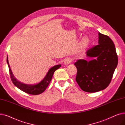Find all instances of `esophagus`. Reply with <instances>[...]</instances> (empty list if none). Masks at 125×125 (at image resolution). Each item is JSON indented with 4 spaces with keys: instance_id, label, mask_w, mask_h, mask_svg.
Returning <instances> with one entry per match:
<instances>
[{
    "instance_id": "34e87169",
    "label": "esophagus",
    "mask_w": 125,
    "mask_h": 125,
    "mask_svg": "<svg viewBox=\"0 0 125 125\" xmlns=\"http://www.w3.org/2000/svg\"><path fill=\"white\" fill-rule=\"evenodd\" d=\"M71 62V59L69 58H66L64 61V64L65 65H68Z\"/></svg>"
}]
</instances>
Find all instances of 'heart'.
Returning <instances> with one entry per match:
<instances>
[{
  "mask_svg": "<svg viewBox=\"0 0 125 125\" xmlns=\"http://www.w3.org/2000/svg\"><path fill=\"white\" fill-rule=\"evenodd\" d=\"M90 41L89 38L87 36L83 37L80 43V49L81 50H83L85 49H86L90 44Z\"/></svg>",
  "mask_w": 125,
  "mask_h": 125,
  "instance_id": "obj_1",
  "label": "heart"
}]
</instances>
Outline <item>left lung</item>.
Here are the masks:
<instances>
[{
    "mask_svg": "<svg viewBox=\"0 0 125 125\" xmlns=\"http://www.w3.org/2000/svg\"><path fill=\"white\" fill-rule=\"evenodd\" d=\"M98 44L86 52L90 61L79 59L74 65L77 71L76 81L83 91L94 93L106 88L117 65L115 44L107 35L98 33Z\"/></svg>",
    "mask_w": 125,
    "mask_h": 125,
    "instance_id": "obj_1",
    "label": "left lung"
}]
</instances>
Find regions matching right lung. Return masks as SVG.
<instances>
[{"mask_svg": "<svg viewBox=\"0 0 125 125\" xmlns=\"http://www.w3.org/2000/svg\"><path fill=\"white\" fill-rule=\"evenodd\" d=\"M8 66L9 68L10 74V75L11 80L12 82L14 84L15 86L19 88L20 90H22L24 92L31 94V95H38L42 93V92L47 89V87L49 86L50 83L52 75L54 74L55 71L60 68L61 66V64H59L55 65V66L51 68L48 71L47 73L46 74L44 77L43 78L40 82L36 84H25L24 83L19 82L15 78V76L13 74L12 71L10 69V64L8 61V57L7 56V59H6Z\"/></svg>", "mask_w": 125, "mask_h": 125, "instance_id": "add662e5", "label": "right lung"}]
</instances>
